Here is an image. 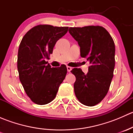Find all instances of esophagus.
I'll return each mask as SVG.
<instances>
[{
  "mask_svg": "<svg viewBox=\"0 0 133 133\" xmlns=\"http://www.w3.org/2000/svg\"><path fill=\"white\" fill-rule=\"evenodd\" d=\"M67 69H68V72H70L71 71L72 68H71V67H70V66H67Z\"/></svg>",
  "mask_w": 133,
  "mask_h": 133,
  "instance_id": "obj_1",
  "label": "esophagus"
}]
</instances>
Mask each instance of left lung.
Wrapping results in <instances>:
<instances>
[{
  "mask_svg": "<svg viewBox=\"0 0 133 133\" xmlns=\"http://www.w3.org/2000/svg\"><path fill=\"white\" fill-rule=\"evenodd\" d=\"M69 32L80 45V56L90 64L87 74L80 68L71 71L76 77L75 95L84 105L94 106L106 96L113 77L115 43L108 31L99 25L69 28Z\"/></svg>",
  "mask_w": 133,
  "mask_h": 133,
  "instance_id": "left-lung-1",
  "label": "left lung"
}]
</instances>
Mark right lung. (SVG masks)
Returning a JSON list of instances; mask_svg holds the SVG:
<instances>
[{
  "mask_svg": "<svg viewBox=\"0 0 133 133\" xmlns=\"http://www.w3.org/2000/svg\"><path fill=\"white\" fill-rule=\"evenodd\" d=\"M68 31V27L36 25L25 33L20 44L17 58L20 81L27 95L38 105L48 104L55 98L67 74L64 64L51 68L45 60Z\"/></svg>",
  "mask_w": 133,
  "mask_h": 133,
  "instance_id": "right-lung-1",
  "label": "right lung"
}]
</instances>
